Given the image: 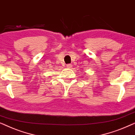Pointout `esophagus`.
Masks as SVG:
<instances>
[{
  "label": "esophagus",
  "instance_id": "obj_1",
  "mask_svg": "<svg viewBox=\"0 0 135 135\" xmlns=\"http://www.w3.org/2000/svg\"><path fill=\"white\" fill-rule=\"evenodd\" d=\"M66 67H67L68 68H69V69H71V68L73 67V65H72V64H67V65H66Z\"/></svg>",
  "mask_w": 135,
  "mask_h": 135
}]
</instances>
